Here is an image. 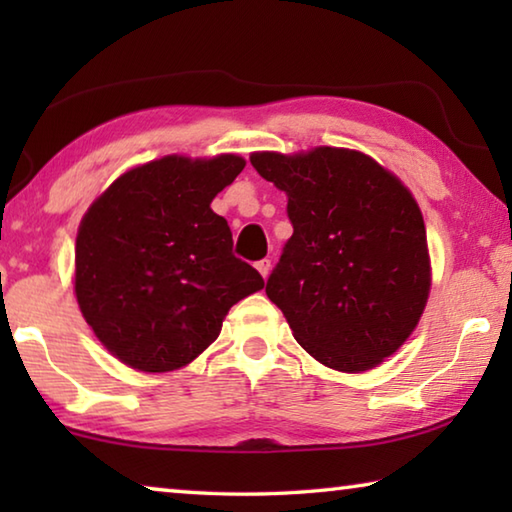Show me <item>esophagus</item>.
Returning <instances> with one entry per match:
<instances>
[{
	"instance_id": "1",
	"label": "esophagus",
	"mask_w": 512,
	"mask_h": 512,
	"mask_svg": "<svg viewBox=\"0 0 512 512\" xmlns=\"http://www.w3.org/2000/svg\"><path fill=\"white\" fill-rule=\"evenodd\" d=\"M255 268L259 271V275H262L264 280H266L268 273H271V259H259V262L255 264Z\"/></svg>"
}]
</instances>
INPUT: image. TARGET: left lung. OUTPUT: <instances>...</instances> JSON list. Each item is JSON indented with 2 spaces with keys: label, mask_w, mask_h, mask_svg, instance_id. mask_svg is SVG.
<instances>
[{
  "label": "left lung",
  "mask_w": 512,
  "mask_h": 512,
  "mask_svg": "<svg viewBox=\"0 0 512 512\" xmlns=\"http://www.w3.org/2000/svg\"><path fill=\"white\" fill-rule=\"evenodd\" d=\"M287 194L293 235L266 282L296 341L327 368L363 372L400 348L431 287L427 230L402 180L366 153H253Z\"/></svg>",
  "instance_id": "left-lung-1"
}]
</instances>
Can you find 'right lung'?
I'll return each mask as SVG.
<instances>
[{"label":"right lung","instance_id":"1","mask_svg":"<svg viewBox=\"0 0 512 512\" xmlns=\"http://www.w3.org/2000/svg\"><path fill=\"white\" fill-rule=\"evenodd\" d=\"M246 160L164 155L119 176L85 212L74 291L97 339L142 372L187 366L216 341L241 298L264 289L232 255V232L212 198Z\"/></svg>","mask_w":512,"mask_h":512}]
</instances>
